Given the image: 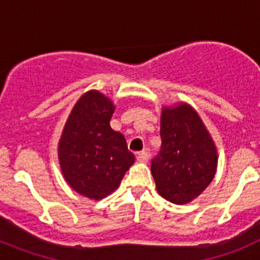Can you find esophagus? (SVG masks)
Instances as JSON below:
<instances>
[{"mask_svg":"<svg viewBox=\"0 0 260 260\" xmlns=\"http://www.w3.org/2000/svg\"><path fill=\"white\" fill-rule=\"evenodd\" d=\"M148 157H150V155H148V152H147V151H141V152L137 153L138 161L147 162L148 161Z\"/></svg>","mask_w":260,"mask_h":260,"instance_id":"1","label":"esophagus"}]
</instances>
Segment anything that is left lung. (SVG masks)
<instances>
[{
  "instance_id": "left-lung-1",
  "label": "left lung",
  "mask_w": 260,
  "mask_h": 260,
  "mask_svg": "<svg viewBox=\"0 0 260 260\" xmlns=\"http://www.w3.org/2000/svg\"><path fill=\"white\" fill-rule=\"evenodd\" d=\"M160 137L161 147L151 161L156 189L172 203H187L213 180L217 155L212 139L186 104L162 110Z\"/></svg>"
}]
</instances>
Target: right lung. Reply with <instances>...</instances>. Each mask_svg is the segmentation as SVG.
I'll return each mask as SVG.
<instances>
[{
    "mask_svg": "<svg viewBox=\"0 0 260 260\" xmlns=\"http://www.w3.org/2000/svg\"><path fill=\"white\" fill-rule=\"evenodd\" d=\"M114 107L98 91L75 104L62 133L58 157L69 185L91 199H102L118 187L134 162L125 137L110 128Z\"/></svg>",
    "mask_w": 260,
    "mask_h": 260,
    "instance_id": "right-lung-1",
    "label": "right lung"
}]
</instances>
